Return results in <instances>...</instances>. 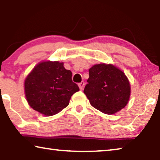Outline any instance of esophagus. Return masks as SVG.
Here are the masks:
<instances>
[{"instance_id":"1","label":"esophagus","mask_w":160,"mask_h":160,"mask_svg":"<svg viewBox=\"0 0 160 160\" xmlns=\"http://www.w3.org/2000/svg\"><path fill=\"white\" fill-rule=\"evenodd\" d=\"M85 82H84V81H82V82L78 84V86H79V88H80V89L81 90H83L84 86H85Z\"/></svg>"}]
</instances>
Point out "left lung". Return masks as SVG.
Returning a JSON list of instances; mask_svg holds the SVG:
<instances>
[{
	"instance_id": "1",
	"label": "left lung",
	"mask_w": 160,
	"mask_h": 160,
	"mask_svg": "<svg viewBox=\"0 0 160 160\" xmlns=\"http://www.w3.org/2000/svg\"><path fill=\"white\" fill-rule=\"evenodd\" d=\"M84 93L100 112L113 114L128 104L131 85L125 73L112 64H96L89 70Z\"/></svg>"
}]
</instances>
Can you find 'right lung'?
<instances>
[{
	"label": "right lung",
	"mask_w": 160,
	"mask_h": 160,
	"mask_svg": "<svg viewBox=\"0 0 160 160\" xmlns=\"http://www.w3.org/2000/svg\"><path fill=\"white\" fill-rule=\"evenodd\" d=\"M72 82V72L63 63L43 61L37 64L25 81V97L32 109L44 116H53L69 104L71 96L79 91Z\"/></svg>",
	"instance_id": "add662e5"
}]
</instances>
